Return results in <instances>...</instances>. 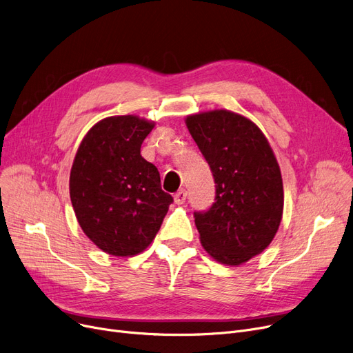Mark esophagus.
<instances>
[{"mask_svg": "<svg viewBox=\"0 0 353 353\" xmlns=\"http://www.w3.org/2000/svg\"><path fill=\"white\" fill-rule=\"evenodd\" d=\"M188 199V192L186 190H179L176 194H174V203L176 205H183L184 201H186Z\"/></svg>", "mask_w": 353, "mask_h": 353, "instance_id": "34e87169", "label": "esophagus"}]
</instances>
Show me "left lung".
<instances>
[{
	"label": "left lung",
	"instance_id": "left-lung-1",
	"mask_svg": "<svg viewBox=\"0 0 353 353\" xmlns=\"http://www.w3.org/2000/svg\"><path fill=\"white\" fill-rule=\"evenodd\" d=\"M186 125L216 183L213 206L194 212L200 243L220 263H246L270 245L279 229L283 214L279 164L262 130L233 111L192 114Z\"/></svg>",
	"mask_w": 353,
	"mask_h": 353
}]
</instances>
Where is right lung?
I'll return each mask as SVG.
<instances>
[{
    "label": "right lung",
    "instance_id": "add662e5",
    "mask_svg": "<svg viewBox=\"0 0 353 353\" xmlns=\"http://www.w3.org/2000/svg\"><path fill=\"white\" fill-rule=\"evenodd\" d=\"M154 127L137 116L92 125L70 173V199L85 236L103 252L127 257L156 237L173 197L161 190L157 167L140 154Z\"/></svg>",
    "mask_w": 353,
    "mask_h": 353
}]
</instances>
